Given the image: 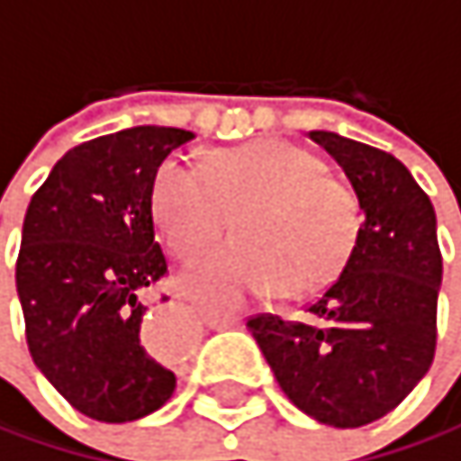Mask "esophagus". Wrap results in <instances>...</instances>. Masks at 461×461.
<instances>
[{"instance_id":"34e87169","label":"esophagus","mask_w":461,"mask_h":461,"mask_svg":"<svg viewBox=\"0 0 461 461\" xmlns=\"http://www.w3.org/2000/svg\"><path fill=\"white\" fill-rule=\"evenodd\" d=\"M163 325H167V320L163 317H152L141 325V344L149 349V352H160L158 349V330H163ZM204 325L212 328V330H223V328H238L240 325V317H218V314H204Z\"/></svg>"}]
</instances>
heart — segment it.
I'll return each instance as SVG.
<instances>
[{
  "label": "heart",
  "instance_id": "b5f03b06",
  "mask_svg": "<svg viewBox=\"0 0 461 461\" xmlns=\"http://www.w3.org/2000/svg\"><path fill=\"white\" fill-rule=\"evenodd\" d=\"M152 215L183 259L210 249L235 215L240 240L177 276L185 294L215 312L238 309L273 292H309L347 262L360 210L352 188L325 163L289 141L226 149L207 167L167 158L152 180Z\"/></svg>",
  "mask_w": 461,
  "mask_h": 461
}]
</instances>
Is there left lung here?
<instances>
[{
    "label": "left lung",
    "instance_id": "8db88e82",
    "mask_svg": "<svg viewBox=\"0 0 461 461\" xmlns=\"http://www.w3.org/2000/svg\"><path fill=\"white\" fill-rule=\"evenodd\" d=\"M309 136L355 191V246L298 320L262 314L249 330L294 407L325 426L355 429L391 412L432 366L443 284L438 218L391 152L333 131Z\"/></svg>",
    "mask_w": 461,
    "mask_h": 461
}]
</instances>
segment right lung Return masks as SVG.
<instances>
[{
  "mask_svg": "<svg viewBox=\"0 0 461 461\" xmlns=\"http://www.w3.org/2000/svg\"><path fill=\"white\" fill-rule=\"evenodd\" d=\"M196 139L136 125L65 152L32 196L15 289L41 375L86 418L125 423L169 402L175 375L141 344L144 294L163 273L152 180Z\"/></svg>",
  "mask_w": 461,
  "mask_h": 461,
  "instance_id": "right-lung-1",
  "label": "right lung"
}]
</instances>
